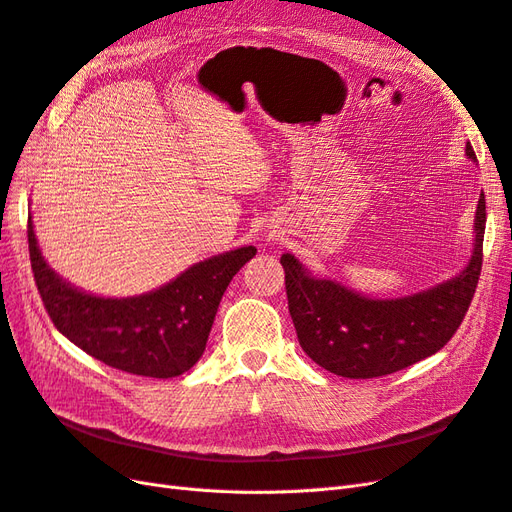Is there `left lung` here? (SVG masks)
Masks as SVG:
<instances>
[{"instance_id":"obj_1","label":"left lung","mask_w":512,"mask_h":512,"mask_svg":"<svg viewBox=\"0 0 512 512\" xmlns=\"http://www.w3.org/2000/svg\"><path fill=\"white\" fill-rule=\"evenodd\" d=\"M466 153L476 160L470 143ZM485 222V194H480L468 267L453 280L401 299H369L333 280H318L284 254L288 309L305 354L331 374L354 380L393 374L436 354L472 303L483 267Z\"/></svg>"}]
</instances>
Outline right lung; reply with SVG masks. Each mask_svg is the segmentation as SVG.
<instances>
[{
  "instance_id": "obj_1",
  "label": "right lung",
  "mask_w": 512,
  "mask_h": 512,
  "mask_svg": "<svg viewBox=\"0 0 512 512\" xmlns=\"http://www.w3.org/2000/svg\"><path fill=\"white\" fill-rule=\"evenodd\" d=\"M29 260L44 309L61 335L108 367L147 378H175L205 352L211 324L232 277L256 247L196 262L173 282L128 299L87 294L46 265L32 215L27 218Z\"/></svg>"
}]
</instances>
